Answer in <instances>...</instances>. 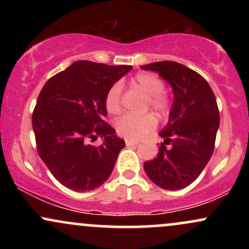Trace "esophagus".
Wrapping results in <instances>:
<instances>
[{
	"instance_id": "obj_1",
	"label": "esophagus",
	"mask_w": 249,
	"mask_h": 249,
	"mask_svg": "<svg viewBox=\"0 0 249 249\" xmlns=\"http://www.w3.org/2000/svg\"><path fill=\"white\" fill-rule=\"evenodd\" d=\"M125 144H126V146H133V145H138V142L131 141V139H126V141H125Z\"/></svg>"
}]
</instances>
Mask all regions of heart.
Wrapping results in <instances>:
<instances>
[{
    "instance_id": "b5f03b06",
    "label": "heart",
    "mask_w": 249,
    "mask_h": 249,
    "mask_svg": "<svg viewBox=\"0 0 249 249\" xmlns=\"http://www.w3.org/2000/svg\"><path fill=\"white\" fill-rule=\"evenodd\" d=\"M133 84L142 89L148 96V107L159 117H166L170 113L171 102L164 92L165 84L158 76L150 72H138L133 77ZM105 108L111 115L122 112V87L115 83L105 96ZM157 121L153 115L146 113L142 116L125 115L116 123V130L121 136L132 141H138L156 127Z\"/></svg>"
}]
</instances>
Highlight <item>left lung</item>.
<instances>
[{
    "mask_svg": "<svg viewBox=\"0 0 249 249\" xmlns=\"http://www.w3.org/2000/svg\"><path fill=\"white\" fill-rule=\"evenodd\" d=\"M158 73L172 87L174 101L165 139L153 160L144 162L147 177L168 191L187 187L200 176L212 157L220 116L215 96L201 75L172 61L142 65Z\"/></svg>",
    "mask_w": 249,
    "mask_h": 249,
    "instance_id": "1",
    "label": "left lung"
}]
</instances>
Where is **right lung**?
<instances>
[{"label":"right lung","mask_w":249,"mask_h":249,"mask_svg":"<svg viewBox=\"0 0 249 249\" xmlns=\"http://www.w3.org/2000/svg\"><path fill=\"white\" fill-rule=\"evenodd\" d=\"M132 69L77 61L45 83L33 112L38 156L63 186L85 192L108 179L125 142L105 122L108 89ZM98 136L99 147L89 144Z\"/></svg>","instance_id":"obj_1"}]
</instances>
